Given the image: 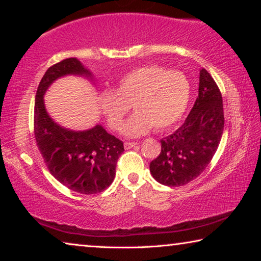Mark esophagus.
Returning <instances> with one entry per match:
<instances>
[{
  "label": "esophagus",
  "mask_w": 261,
  "mask_h": 261,
  "mask_svg": "<svg viewBox=\"0 0 261 261\" xmlns=\"http://www.w3.org/2000/svg\"><path fill=\"white\" fill-rule=\"evenodd\" d=\"M137 145H138L137 143H130V141H126V143H124V147L125 149H130L132 147H136Z\"/></svg>",
  "instance_id": "esophagus-1"
}]
</instances>
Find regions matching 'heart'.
<instances>
[{
    "mask_svg": "<svg viewBox=\"0 0 261 261\" xmlns=\"http://www.w3.org/2000/svg\"><path fill=\"white\" fill-rule=\"evenodd\" d=\"M191 88L184 73L160 65H145L124 74L113 91L99 95L101 113L114 131L122 129L130 106L135 114L123 127L130 138L152 129L165 130L176 124L187 110Z\"/></svg>",
    "mask_w": 261,
    "mask_h": 261,
    "instance_id": "1",
    "label": "heart"
}]
</instances>
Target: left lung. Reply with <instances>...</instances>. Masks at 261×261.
I'll return each mask as SVG.
<instances>
[{
  "label": "left lung",
  "instance_id": "1",
  "mask_svg": "<svg viewBox=\"0 0 261 261\" xmlns=\"http://www.w3.org/2000/svg\"><path fill=\"white\" fill-rule=\"evenodd\" d=\"M223 126L222 95L210 72L201 69L191 112L182 126L161 139V153L149 163L154 179L167 187H182L198 177L213 159Z\"/></svg>",
  "mask_w": 261,
  "mask_h": 261
}]
</instances>
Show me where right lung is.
Wrapping results in <instances>:
<instances>
[{
    "mask_svg": "<svg viewBox=\"0 0 261 261\" xmlns=\"http://www.w3.org/2000/svg\"><path fill=\"white\" fill-rule=\"evenodd\" d=\"M68 74L92 77L74 57L47 70L35 94V140L47 168L60 183L74 192L95 194L113 183L116 163L124 146L123 141L99 124L85 131H72L62 127L49 116L43 95L56 79Z\"/></svg>",
    "mask_w": 261,
    "mask_h": 261,
    "instance_id": "right-lung-1",
    "label": "right lung"
}]
</instances>
